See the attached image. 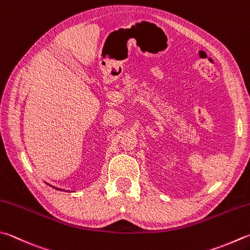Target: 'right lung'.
<instances>
[{
    "label": "right lung",
    "instance_id": "add662e5",
    "mask_svg": "<svg viewBox=\"0 0 250 250\" xmlns=\"http://www.w3.org/2000/svg\"><path fill=\"white\" fill-rule=\"evenodd\" d=\"M56 189H59V188H56Z\"/></svg>",
    "mask_w": 250,
    "mask_h": 250
}]
</instances>
